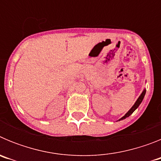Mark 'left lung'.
<instances>
[{"label": "left lung", "mask_w": 161, "mask_h": 161, "mask_svg": "<svg viewBox=\"0 0 161 161\" xmlns=\"http://www.w3.org/2000/svg\"><path fill=\"white\" fill-rule=\"evenodd\" d=\"M145 93H146V89H144L143 90V92H142L141 94H140V96H139V97H138V99H137V100H136V102H135V104H134V105H133V106H132V107L130 108V109H129L128 111H127V113H126V114H125L124 116H123V117H122L120 119H119V121L123 120V119H126V118H127V117H129V116H130V114H132V113H133V112L135 111V110H136V109H137L138 107H139V105L141 104L142 101H143V97H144V96H145Z\"/></svg>", "instance_id": "left-lung-1"}]
</instances>
